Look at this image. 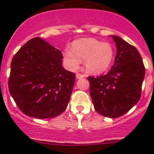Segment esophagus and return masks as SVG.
<instances>
[{
  "label": "esophagus",
  "instance_id": "obj_1",
  "mask_svg": "<svg viewBox=\"0 0 154 154\" xmlns=\"http://www.w3.org/2000/svg\"><path fill=\"white\" fill-rule=\"evenodd\" d=\"M76 77H77V79H82L83 77H85V75L81 74V73H77L76 74Z\"/></svg>",
  "mask_w": 154,
  "mask_h": 154
}]
</instances>
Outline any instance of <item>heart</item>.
<instances>
[{
	"mask_svg": "<svg viewBox=\"0 0 154 154\" xmlns=\"http://www.w3.org/2000/svg\"><path fill=\"white\" fill-rule=\"evenodd\" d=\"M72 49H67L64 58L71 69H77L82 60H85V67L93 74H101L112 65L114 50L112 45L102 43L93 38H82L73 43Z\"/></svg>",
	"mask_w": 154,
	"mask_h": 154,
	"instance_id": "1",
	"label": "heart"
}]
</instances>
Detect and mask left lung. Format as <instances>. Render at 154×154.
Instances as JSON below:
<instances>
[{
	"instance_id": "left-lung-1",
	"label": "left lung",
	"mask_w": 154,
	"mask_h": 154,
	"mask_svg": "<svg viewBox=\"0 0 154 154\" xmlns=\"http://www.w3.org/2000/svg\"><path fill=\"white\" fill-rule=\"evenodd\" d=\"M110 37L117 46L114 64L106 75L89 77L88 80L95 110L104 117L116 118L139 101L146 69L135 47L120 37Z\"/></svg>"
}]
</instances>
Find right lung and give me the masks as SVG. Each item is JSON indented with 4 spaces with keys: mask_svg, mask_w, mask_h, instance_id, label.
<instances>
[{
    "mask_svg": "<svg viewBox=\"0 0 154 154\" xmlns=\"http://www.w3.org/2000/svg\"><path fill=\"white\" fill-rule=\"evenodd\" d=\"M62 53L40 37L24 45L13 57L8 90L18 108L29 117L51 118L67 107L75 73L62 66Z\"/></svg>",
    "mask_w": 154,
    "mask_h": 154,
    "instance_id": "add662e5",
    "label": "right lung"
}]
</instances>
